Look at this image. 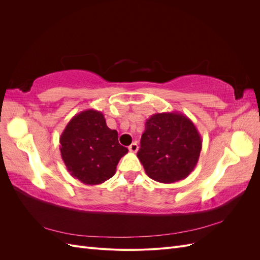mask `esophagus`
I'll use <instances>...</instances> for the list:
<instances>
[{
    "instance_id": "34e87169",
    "label": "esophagus",
    "mask_w": 260,
    "mask_h": 260,
    "mask_svg": "<svg viewBox=\"0 0 260 260\" xmlns=\"http://www.w3.org/2000/svg\"><path fill=\"white\" fill-rule=\"evenodd\" d=\"M138 149H139V146H138L137 142H133V143L129 146V151L132 152V153H137Z\"/></svg>"
}]
</instances>
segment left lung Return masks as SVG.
<instances>
[{
  "instance_id": "8db88e82",
  "label": "left lung",
  "mask_w": 260,
  "mask_h": 260,
  "mask_svg": "<svg viewBox=\"0 0 260 260\" xmlns=\"http://www.w3.org/2000/svg\"><path fill=\"white\" fill-rule=\"evenodd\" d=\"M201 149L202 138L190 118L178 112L157 113L145 122L138 158L149 178L174 183L193 171Z\"/></svg>"
}]
</instances>
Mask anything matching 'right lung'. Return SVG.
I'll list each match as a JSON object with an SVG mask.
<instances>
[{"label": "right lung", "instance_id": "add662e5", "mask_svg": "<svg viewBox=\"0 0 260 260\" xmlns=\"http://www.w3.org/2000/svg\"><path fill=\"white\" fill-rule=\"evenodd\" d=\"M61 158L72 177L95 185L112 178L128 148L118 142V133L107 127L104 115L86 109L74 116L59 138Z\"/></svg>", "mask_w": 260, "mask_h": 260}]
</instances>
